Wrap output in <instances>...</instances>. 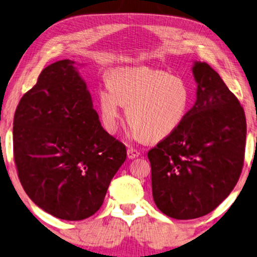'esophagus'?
Here are the masks:
<instances>
[{
  "label": "esophagus",
  "mask_w": 257,
  "mask_h": 257,
  "mask_svg": "<svg viewBox=\"0 0 257 257\" xmlns=\"http://www.w3.org/2000/svg\"><path fill=\"white\" fill-rule=\"evenodd\" d=\"M140 156V153L137 149H133V148H128L127 149V158L128 159H134Z\"/></svg>",
  "instance_id": "34e87169"
}]
</instances>
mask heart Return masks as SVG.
I'll return each instance as SVG.
<instances>
[{
    "label": "heart",
    "instance_id": "b5f03b06",
    "mask_svg": "<svg viewBox=\"0 0 257 257\" xmlns=\"http://www.w3.org/2000/svg\"><path fill=\"white\" fill-rule=\"evenodd\" d=\"M190 103L188 83L149 67L118 68L109 75L99 91V109L104 128H118L121 108L131 123L128 136L137 140L157 141L171 136L186 116Z\"/></svg>",
    "mask_w": 257,
    "mask_h": 257
}]
</instances>
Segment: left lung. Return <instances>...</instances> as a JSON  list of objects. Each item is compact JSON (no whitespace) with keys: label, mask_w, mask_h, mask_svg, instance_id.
<instances>
[{"label":"left lung","mask_w":257,"mask_h":257,"mask_svg":"<svg viewBox=\"0 0 257 257\" xmlns=\"http://www.w3.org/2000/svg\"><path fill=\"white\" fill-rule=\"evenodd\" d=\"M196 101L175 131L149 150L159 211L191 220L214 211L240 176L246 118L238 99L206 62L195 61Z\"/></svg>","instance_id":"obj_1"}]
</instances>
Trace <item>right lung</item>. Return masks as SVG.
Instances as JSON below:
<instances>
[{
    "label": "right lung",
    "instance_id": "obj_1",
    "mask_svg": "<svg viewBox=\"0 0 257 257\" xmlns=\"http://www.w3.org/2000/svg\"><path fill=\"white\" fill-rule=\"evenodd\" d=\"M77 64L69 59L42 70L19 101L14 155L20 183L44 212L79 221L101 207L125 146L104 131Z\"/></svg>",
    "mask_w": 257,
    "mask_h": 257
}]
</instances>
